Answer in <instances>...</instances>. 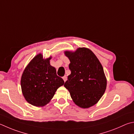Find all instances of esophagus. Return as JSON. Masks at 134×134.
<instances>
[{
  "mask_svg": "<svg viewBox=\"0 0 134 134\" xmlns=\"http://www.w3.org/2000/svg\"><path fill=\"white\" fill-rule=\"evenodd\" d=\"M63 80H64V82H65V81H66L67 79V77L66 75H64V76L63 77Z\"/></svg>",
  "mask_w": 134,
  "mask_h": 134,
  "instance_id": "obj_1",
  "label": "esophagus"
}]
</instances>
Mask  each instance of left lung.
<instances>
[{
    "mask_svg": "<svg viewBox=\"0 0 134 134\" xmlns=\"http://www.w3.org/2000/svg\"><path fill=\"white\" fill-rule=\"evenodd\" d=\"M64 53L70 61L71 71L64 87L80 107L87 108L95 105L103 96L107 87V79L100 62L87 48Z\"/></svg>",
    "mask_w": 134,
    "mask_h": 134,
    "instance_id": "1",
    "label": "left lung"
}]
</instances>
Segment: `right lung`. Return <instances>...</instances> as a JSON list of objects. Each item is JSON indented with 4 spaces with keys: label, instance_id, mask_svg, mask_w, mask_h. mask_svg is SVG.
Returning a JSON list of instances; mask_svg holds the SVG:
<instances>
[{
    "label": "right lung",
    "instance_id": "obj_1",
    "mask_svg": "<svg viewBox=\"0 0 134 134\" xmlns=\"http://www.w3.org/2000/svg\"><path fill=\"white\" fill-rule=\"evenodd\" d=\"M51 57L43 59L42 54L33 58L26 67L21 79V91L26 101L36 107L44 106L64 83L56 70L50 64Z\"/></svg>",
    "mask_w": 134,
    "mask_h": 134
}]
</instances>
